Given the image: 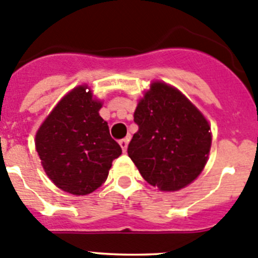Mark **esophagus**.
<instances>
[{
	"label": "esophagus",
	"instance_id": "obj_1",
	"mask_svg": "<svg viewBox=\"0 0 258 258\" xmlns=\"http://www.w3.org/2000/svg\"><path fill=\"white\" fill-rule=\"evenodd\" d=\"M127 143H129V139H127V138L121 139V141L119 142L120 147H121V149H122V152H126V149H127Z\"/></svg>",
	"mask_w": 258,
	"mask_h": 258
}]
</instances>
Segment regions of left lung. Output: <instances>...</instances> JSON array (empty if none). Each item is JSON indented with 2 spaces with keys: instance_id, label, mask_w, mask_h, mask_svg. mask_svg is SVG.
<instances>
[{
  "instance_id": "obj_1",
  "label": "left lung",
  "mask_w": 258,
  "mask_h": 258,
  "mask_svg": "<svg viewBox=\"0 0 258 258\" xmlns=\"http://www.w3.org/2000/svg\"><path fill=\"white\" fill-rule=\"evenodd\" d=\"M134 122L138 132L127 154L147 182L176 191L200 175L212 146L210 126L180 91L152 83L137 106Z\"/></svg>"
}]
</instances>
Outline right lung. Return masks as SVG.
Instances as JSON below:
<instances>
[{
  "mask_svg": "<svg viewBox=\"0 0 258 258\" xmlns=\"http://www.w3.org/2000/svg\"><path fill=\"white\" fill-rule=\"evenodd\" d=\"M100 109L101 102L92 99L87 86H80L60 100L36 133V152L45 173L66 192H94L121 154Z\"/></svg>",
  "mask_w": 258,
  "mask_h": 258,
  "instance_id": "obj_1",
  "label": "right lung"
}]
</instances>
